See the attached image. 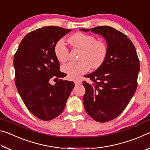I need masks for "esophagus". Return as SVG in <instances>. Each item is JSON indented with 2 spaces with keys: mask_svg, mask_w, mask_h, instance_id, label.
Wrapping results in <instances>:
<instances>
[{
  "mask_svg": "<svg viewBox=\"0 0 150 150\" xmlns=\"http://www.w3.org/2000/svg\"><path fill=\"white\" fill-rule=\"evenodd\" d=\"M74 83H75V85L77 86V85H81V83H82V82H81V81H80V80H79V79H76V80H75L74 81Z\"/></svg>",
  "mask_w": 150,
  "mask_h": 150,
  "instance_id": "esophagus-1",
  "label": "esophagus"
}]
</instances>
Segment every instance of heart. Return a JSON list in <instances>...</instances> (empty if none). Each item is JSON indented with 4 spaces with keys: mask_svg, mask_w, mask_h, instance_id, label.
Wrapping results in <instances>:
<instances>
[{
    "mask_svg": "<svg viewBox=\"0 0 150 150\" xmlns=\"http://www.w3.org/2000/svg\"><path fill=\"white\" fill-rule=\"evenodd\" d=\"M73 47L81 50L77 62H69L62 66V71L70 79H75L88 71L91 67L96 69L103 64L107 54V47L105 43L97 41L95 36L77 32L69 38ZM68 50L63 40L55 45L54 54L59 62H65L68 57Z\"/></svg>",
    "mask_w": 150,
    "mask_h": 150,
    "instance_id": "obj_1",
    "label": "heart"
}]
</instances>
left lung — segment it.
<instances>
[{
  "label": "left lung",
  "instance_id": "left-lung-1",
  "mask_svg": "<svg viewBox=\"0 0 150 150\" xmlns=\"http://www.w3.org/2000/svg\"><path fill=\"white\" fill-rule=\"evenodd\" d=\"M80 30L100 34L107 44V54L103 63L86 76L92 83H83L86 112L95 120L105 122L120 115L135 93L139 59L131 40L114 28L103 26Z\"/></svg>",
  "mask_w": 150,
  "mask_h": 150
}]
</instances>
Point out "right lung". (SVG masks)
I'll use <instances>...</instances> for the list:
<instances>
[{
	"instance_id": "1",
	"label": "right lung",
	"mask_w": 150,
	"mask_h": 150,
	"mask_svg": "<svg viewBox=\"0 0 150 150\" xmlns=\"http://www.w3.org/2000/svg\"><path fill=\"white\" fill-rule=\"evenodd\" d=\"M71 30L45 26L25 36L14 56L15 83L25 105L35 116L51 120L63 111L73 81L51 79L65 77L59 71V63L54 54L55 45Z\"/></svg>"
}]
</instances>
